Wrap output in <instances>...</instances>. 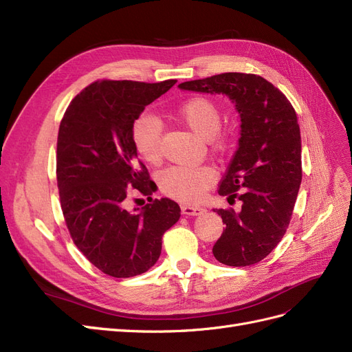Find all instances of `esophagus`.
Returning <instances> with one entry per match:
<instances>
[{
	"mask_svg": "<svg viewBox=\"0 0 352 352\" xmlns=\"http://www.w3.org/2000/svg\"><path fill=\"white\" fill-rule=\"evenodd\" d=\"M180 212L184 216H201L202 212H206V208H202L199 206H182L180 207Z\"/></svg>",
	"mask_w": 352,
	"mask_h": 352,
	"instance_id": "34e87169",
	"label": "esophagus"
}]
</instances>
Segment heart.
<instances>
[{
	"label": "heart",
	"mask_w": 352,
	"mask_h": 352,
	"mask_svg": "<svg viewBox=\"0 0 352 352\" xmlns=\"http://www.w3.org/2000/svg\"><path fill=\"white\" fill-rule=\"evenodd\" d=\"M176 117L202 141L216 142L221 116L211 100L204 97L189 98L177 109ZM162 123L150 113L141 114L133 122L132 140L135 150L148 164H158L162 160ZM214 179V170L206 166L170 167L160 175V189L179 201H197L204 195Z\"/></svg>",
	"instance_id": "1"
}]
</instances>
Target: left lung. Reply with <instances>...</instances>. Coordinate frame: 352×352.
<instances>
[{"instance_id":"left-lung-1","label":"left lung","mask_w":352,"mask_h":352,"mask_svg":"<svg viewBox=\"0 0 352 352\" xmlns=\"http://www.w3.org/2000/svg\"><path fill=\"white\" fill-rule=\"evenodd\" d=\"M179 89L226 95L241 117L238 150L219 195L241 201V210L214 208L226 225L212 247L217 261L245 267L276 248L291 221L300 190L301 132L285 95L257 74L221 73L189 80Z\"/></svg>"}]
</instances>
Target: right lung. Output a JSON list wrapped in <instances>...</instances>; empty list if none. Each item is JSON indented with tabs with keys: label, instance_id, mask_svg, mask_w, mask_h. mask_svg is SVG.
<instances>
[{
	"label": "right lung",
	"instance_id": "1",
	"mask_svg": "<svg viewBox=\"0 0 352 352\" xmlns=\"http://www.w3.org/2000/svg\"><path fill=\"white\" fill-rule=\"evenodd\" d=\"M175 83H91L60 123L57 184L67 229L85 257L113 278L150 270L162 254L164 232L180 217V207L168 198L133 211L124 207L132 188L151 195L155 186L138 162L133 122Z\"/></svg>",
	"mask_w": 352,
	"mask_h": 352
}]
</instances>
